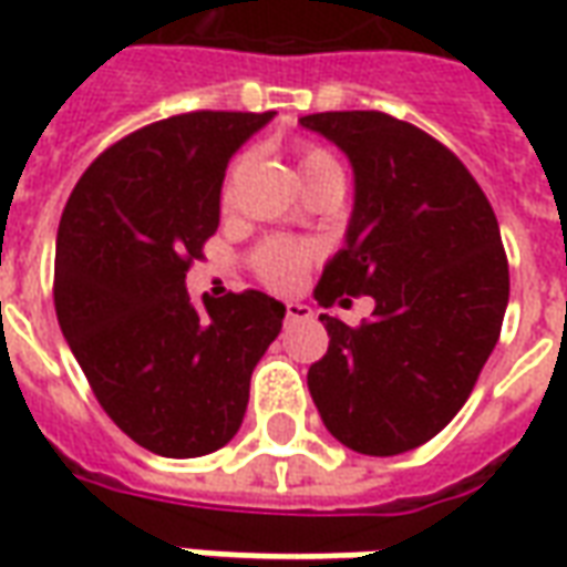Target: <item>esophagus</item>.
Segmentation results:
<instances>
[{
    "label": "esophagus",
    "mask_w": 567,
    "mask_h": 567,
    "mask_svg": "<svg viewBox=\"0 0 567 567\" xmlns=\"http://www.w3.org/2000/svg\"><path fill=\"white\" fill-rule=\"evenodd\" d=\"M285 319L307 321V319H312V309H309L307 303H297V300H291V303H285Z\"/></svg>",
    "instance_id": "esophagus-1"
}]
</instances>
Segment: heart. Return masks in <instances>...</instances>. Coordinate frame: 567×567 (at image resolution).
<instances>
[{"label": "heart", "instance_id": "heart-1", "mask_svg": "<svg viewBox=\"0 0 567 567\" xmlns=\"http://www.w3.org/2000/svg\"><path fill=\"white\" fill-rule=\"evenodd\" d=\"M324 163H337L331 157V151L321 148V145H300L297 148V166L300 173L307 175L312 169H319ZM236 166L239 161L230 163V169L224 175L221 182V203H230L236 185ZM319 251L309 243H297V239H282V236H272V239H264L251 251V270L258 276L260 282L272 288V291H291L297 285L303 282L307 270L316 264Z\"/></svg>", "mask_w": 567, "mask_h": 567}]
</instances>
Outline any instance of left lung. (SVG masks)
Masks as SVG:
<instances>
[{"mask_svg":"<svg viewBox=\"0 0 567 567\" xmlns=\"http://www.w3.org/2000/svg\"><path fill=\"white\" fill-rule=\"evenodd\" d=\"M300 124L337 142L355 169L346 248L316 300H377L358 328L319 316L331 343L309 368V394L349 450H416L462 410L498 343L511 297L498 218L425 130L385 112H319Z\"/></svg>","mask_w":567,"mask_h":567,"instance_id":"obj_1","label":"left lung"}]
</instances>
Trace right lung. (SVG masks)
Here are the masks:
<instances>
[{
	"mask_svg": "<svg viewBox=\"0 0 567 567\" xmlns=\"http://www.w3.org/2000/svg\"><path fill=\"white\" fill-rule=\"evenodd\" d=\"M272 112H187L84 169L56 230L54 309L96 401L130 440L197 458L234 437L251 370L282 331L260 291L190 303L185 276L218 230L227 161Z\"/></svg>",
	"mask_w": 567,
	"mask_h": 567,
	"instance_id": "right-lung-1",
	"label": "right lung"
}]
</instances>
